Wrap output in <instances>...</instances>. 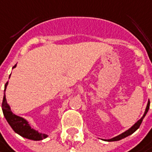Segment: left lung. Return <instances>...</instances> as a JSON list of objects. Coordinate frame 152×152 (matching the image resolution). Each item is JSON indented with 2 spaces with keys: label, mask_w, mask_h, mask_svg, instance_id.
Returning a JSON list of instances; mask_svg holds the SVG:
<instances>
[{
  "label": "left lung",
  "mask_w": 152,
  "mask_h": 152,
  "mask_svg": "<svg viewBox=\"0 0 152 152\" xmlns=\"http://www.w3.org/2000/svg\"><path fill=\"white\" fill-rule=\"evenodd\" d=\"M149 108H150V101L148 102L147 104V106H146V109H145V113H144V115L142 116L141 118L138 121V122H136L135 124L134 125V126H132L129 130H127V131H125L124 133H122L120 135L116 136V137H114V138H112V139H110V140H108L107 141H116V140H122L123 138H126L127 136L130 135V134H132L134 132H135L137 129L140 128V124H141L142 121H143V119H144V117L146 115V113L148 112L149 110Z\"/></svg>",
  "instance_id": "left-lung-1"
}]
</instances>
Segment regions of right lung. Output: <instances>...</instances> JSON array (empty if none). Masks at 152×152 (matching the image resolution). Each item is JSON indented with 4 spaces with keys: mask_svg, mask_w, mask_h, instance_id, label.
<instances>
[{
    "mask_svg": "<svg viewBox=\"0 0 152 152\" xmlns=\"http://www.w3.org/2000/svg\"><path fill=\"white\" fill-rule=\"evenodd\" d=\"M16 65L17 64H15L12 68H15ZM7 84H8V82L5 84L4 91H6ZM1 108H2L3 115L5 116V118H6V120L7 121L8 124L11 126V128L13 129V131L15 133H17L18 134H19V135L22 136L23 138L32 140H42L46 139L48 137V134H41L38 131H37V130L31 129L29 122H27L25 119H23V117H20L18 115H16L15 114H13L12 112L10 106L7 104V102L5 94H4Z\"/></svg>",
    "mask_w": 152,
    "mask_h": 152,
    "instance_id": "1",
    "label": "right lung"
}]
</instances>
